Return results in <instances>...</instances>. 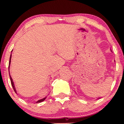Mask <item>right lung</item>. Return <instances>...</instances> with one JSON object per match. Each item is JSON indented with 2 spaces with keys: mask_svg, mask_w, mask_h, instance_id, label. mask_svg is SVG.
<instances>
[{
  "mask_svg": "<svg viewBox=\"0 0 124 124\" xmlns=\"http://www.w3.org/2000/svg\"><path fill=\"white\" fill-rule=\"evenodd\" d=\"M11 56H10V59H9V65H10V63H11ZM9 77H10V80H11V85H12V87H13V89H14V91L15 92H16V88H15V87H14V82H13V81H12V78H11V76H10V74H9ZM46 98H43V99L39 100H38V101H37V102H42V101H43L44 100H45V99H46Z\"/></svg>",
  "mask_w": 124,
  "mask_h": 124,
  "instance_id": "right-lung-1",
  "label": "right lung"
}]
</instances>
